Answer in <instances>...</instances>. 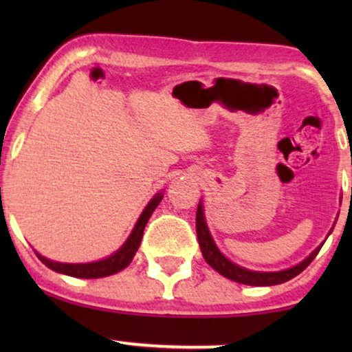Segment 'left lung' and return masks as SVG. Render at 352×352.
I'll list each match as a JSON object with an SVG mask.
<instances>
[{
  "mask_svg": "<svg viewBox=\"0 0 352 352\" xmlns=\"http://www.w3.org/2000/svg\"><path fill=\"white\" fill-rule=\"evenodd\" d=\"M195 229H197V239H199V245L201 250V254H204L205 261L210 264L214 271H218L221 276L230 278V280L245 283V285H254V287H269V285H277V283H283L290 278L296 277L298 274H301L305 269L309 266L312 259L317 256L319 248H316L309 256H307L305 261L296 264L290 269H285V271L280 272H254L248 271V269H243L237 266V264L230 263L228 258L224 256L223 253L216 248V245L211 239L208 232V228H206L205 218H204V206L199 204L197 206V216H195Z\"/></svg>",
  "mask_w": 352,
  "mask_h": 352,
  "instance_id": "1",
  "label": "left lung"
}]
</instances>
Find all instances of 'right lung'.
I'll list each match as a JSON object with an SVG mask.
<instances>
[{
    "label": "right lung",
    "instance_id": "right-lung-1",
    "mask_svg": "<svg viewBox=\"0 0 352 352\" xmlns=\"http://www.w3.org/2000/svg\"><path fill=\"white\" fill-rule=\"evenodd\" d=\"M163 199L162 194H157L153 199L151 200V204L146 206V210L142 211L141 218L138 219L136 226H134L131 235L129 239L124 242L122 248L118 250L117 253H113L112 256L102 259V261H96V263H86V264H65V263H56L51 261L41 254L36 253L38 259L43 264H46L47 267L52 269V271L65 274V276H72V277H80V278H99V277H107L112 276V274L122 271L131 263V259L134 254H136L139 245H141L142 240V234L144 229H146V224L148 218H151L153 210L157 208L158 204H160Z\"/></svg>",
    "mask_w": 352,
    "mask_h": 352
}]
</instances>
